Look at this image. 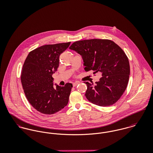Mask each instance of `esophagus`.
<instances>
[{"mask_svg": "<svg viewBox=\"0 0 153 153\" xmlns=\"http://www.w3.org/2000/svg\"><path fill=\"white\" fill-rule=\"evenodd\" d=\"M79 84V82H74V83H73V87H75L77 86Z\"/></svg>", "mask_w": 153, "mask_h": 153, "instance_id": "1", "label": "esophagus"}]
</instances>
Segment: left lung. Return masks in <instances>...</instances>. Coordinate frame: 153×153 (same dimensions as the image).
Listing matches in <instances>:
<instances>
[{
    "mask_svg": "<svg viewBox=\"0 0 153 153\" xmlns=\"http://www.w3.org/2000/svg\"><path fill=\"white\" fill-rule=\"evenodd\" d=\"M69 49L82 56L85 71L102 74L95 85L85 82L88 100L101 107L115 104L127 87L130 73L129 61L123 50L111 40L99 39L76 41Z\"/></svg>",
    "mask_w": 153,
    "mask_h": 153,
    "instance_id": "1",
    "label": "left lung"
}]
</instances>
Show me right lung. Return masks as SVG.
Returning a JSON list of instances; mask_svg holds the SVG:
<instances>
[{
  "label": "right lung",
  "mask_w": 153,
  "mask_h": 153,
  "mask_svg": "<svg viewBox=\"0 0 153 153\" xmlns=\"http://www.w3.org/2000/svg\"><path fill=\"white\" fill-rule=\"evenodd\" d=\"M71 42L46 45L30 52L23 64L21 82L31 105L44 114H53L67 105L72 84L53 87L52 74L59 64V55Z\"/></svg>",
  "instance_id": "1"
}]
</instances>
